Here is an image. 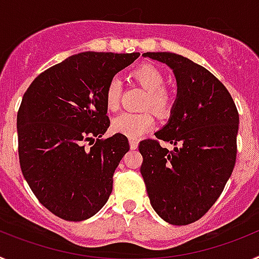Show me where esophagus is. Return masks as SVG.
Instances as JSON below:
<instances>
[{"label":"esophagus","mask_w":259,"mask_h":259,"mask_svg":"<svg viewBox=\"0 0 259 259\" xmlns=\"http://www.w3.org/2000/svg\"><path fill=\"white\" fill-rule=\"evenodd\" d=\"M137 145H139V140H137V139H130V146H131V149H137Z\"/></svg>","instance_id":"obj_1"}]
</instances>
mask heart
Segmentation results:
<instances>
[{
	"mask_svg": "<svg viewBox=\"0 0 259 259\" xmlns=\"http://www.w3.org/2000/svg\"><path fill=\"white\" fill-rule=\"evenodd\" d=\"M131 77L146 89L144 107H150L159 116L170 115L176 104V93L168 87H164V74L159 67L150 63H144L131 72ZM120 81L116 77L109 81L105 91V104L110 111L118 110L120 104ZM154 124L152 111L145 110L141 113H123L115 116L111 128L118 134L125 135L131 139H139Z\"/></svg>",
	"mask_w": 259,
	"mask_h": 259,
	"instance_id": "1",
	"label": "heart"
}]
</instances>
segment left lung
Segmentation results:
<instances>
[{"label":"left lung","mask_w":259,"mask_h":259,"mask_svg":"<svg viewBox=\"0 0 259 259\" xmlns=\"http://www.w3.org/2000/svg\"><path fill=\"white\" fill-rule=\"evenodd\" d=\"M172 68L176 104L155 137L139 144L140 172L150 203L167 223L202 218L218 200L236 163L239 113L227 88L202 66L175 53H144Z\"/></svg>","instance_id":"1"}]
</instances>
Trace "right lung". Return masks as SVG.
Segmentation results:
<instances>
[{
    "instance_id": "add662e5",
    "label": "right lung",
    "mask_w": 259,
    "mask_h": 259,
    "mask_svg": "<svg viewBox=\"0 0 259 259\" xmlns=\"http://www.w3.org/2000/svg\"><path fill=\"white\" fill-rule=\"evenodd\" d=\"M140 53L85 52L41 72L17 116L23 176L41 205L70 222L91 218L113 191V175L130 150L110 125L105 91Z\"/></svg>"
}]
</instances>
